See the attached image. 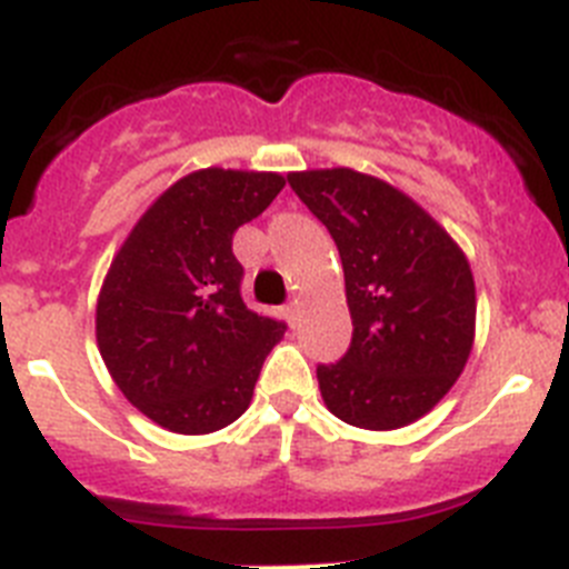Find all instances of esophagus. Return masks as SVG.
Returning <instances> with one entry per match:
<instances>
[{"instance_id":"obj_1","label":"esophagus","mask_w":569,"mask_h":569,"mask_svg":"<svg viewBox=\"0 0 569 569\" xmlns=\"http://www.w3.org/2000/svg\"><path fill=\"white\" fill-rule=\"evenodd\" d=\"M284 316H288L290 325H296V316H299V308H296V301H293V305H288V308H284Z\"/></svg>"}]
</instances>
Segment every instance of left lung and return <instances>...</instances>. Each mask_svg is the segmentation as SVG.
<instances>
[{
	"instance_id": "8db88e82",
	"label": "left lung",
	"mask_w": 569,
	"mask_h": 569,
	"mask_svg": "<svg viewBox=\"0 0 569 569\" xmlns=\"http://www.w3.org/2000/svg\"><path fill=\"white\" fill-rule=\"evenodd\" d=\"M333 236L353 341L319 365L336 419L396 430L430 413L465 370L476 336V284L465 250L425 208L350 168L288 176Z\"/></svg>"
}]
</instances>
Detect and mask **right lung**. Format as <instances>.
<instances>
[{
	"label": "right lung",
	"mask_w": 569,
	"mask_h": 569,
	"mask_svg": "<svg viewBox=\"0 0 569 569\" xmlns=\"http://www.w3.org/2000/svg\"><path fill=\"white\" fill-rule=\"evenodd\" d=\"M284 179L204 168L170 184L110 261L97 345L124 399L170 433L204 436L239 419L284 321L241 301L233 233Z\"/></svg>",
	"instance_id": "1"
}]
</instances>
